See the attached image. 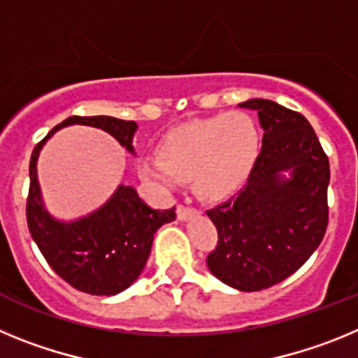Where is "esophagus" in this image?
Returning <instances> with one entry per match:
<instances>
[{
    "label": "esophagus",
    "mask_w": 358,
    "mask_h": 358,
    "mask_svg": "<svg viewBox=\"0 0 358 358\" xmlns=\"http://www.w3.org/2000/svg\"><path fill=\"white\" fill-rule=\"evenodd\" d=\"M176 213H177V218H179L181 222H186V220H189L192 217H195L197 211H195L194 208H188V206H177Z\"/></svg>",
    "instance_id": "esophagus-1"
}]
</instances>
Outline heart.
I'll use <instances>...</instances> for the list:
<instances>
[{
	"mask_svg": "<svg viewBox=\"0 0 358 358\" xmlns=\"http://www.w3.org/2000/svg\"><path fill=\"white\" fill-rule=\"evenodd\" d=\"M258 152L260 131L255 120L243 113H227L186 123L166 134L157 159L140 163V176L166 188L189 179L199 197L220 201L248 181Z\"/></svg>",
	"mask_w": 358,
	"mask_h": 358,
	"instance_id": "b5f03b06",
	"label": "heart"
}]
</instances>
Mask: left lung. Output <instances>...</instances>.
<instances>
[{
  "label": "left lung",
  "instance_id": "1",
  "mask_svg": "<svg viewBox=\"0 0 358 358\" xmlns=\"http://www.w3.org/2000/svg\"><path fill=\"white\" fill-rule=\"evenodd\" d=\"M240 107L258 113L264 140L243 188L206 211L218 231L208 268L233 289L256 292L296 273L319 248L330 163L303 115L264 98Z\"/></svg>",
  "mask_w": 358,
  "mask_h": 358
}]
</instances>
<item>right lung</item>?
<instances>
[{
  "instance_id": "1",
  "label": "right lung",
  "mask_w": 358,
  "mask_h": 358,
  "mask_svg": "<svg viewBox=\"0 0 358 358\" xmlns=\"http://www.w3.org/2000/svg\"><path fill=\"white\" fill-rule=\"evenodd\" d=\"M69 125H87L107 132L136 156L138 123L113 116H69L34 148L27 220L31 238L50 267L69 285L93 296H115L140 278L150 255L154 235L176 220V208L154 210L132 186L120 185L102 206L73 220L53 217L44 204L37 177V159L46 141Z\"/></svg>"
}]
</instances>
